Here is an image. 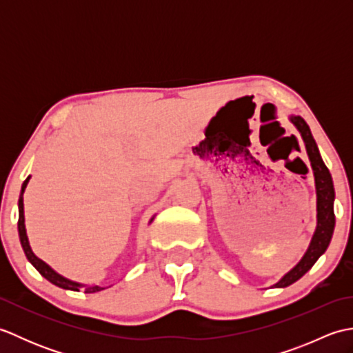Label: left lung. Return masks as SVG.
I'll list each match as a JSON object with an SVG mask.
<instances>
[{"instance_id": "1", "label": "left lung", "mask_w": 353, "mask_h": 353, "mask_svg": "<svg viewBox=\"0 0 353 353\" xmlns=\"http://www.w3.org/2000/svg\"><path fill=\"white\" fill-rule=\"evenodd\" d=\"M290 121L296 125V129L302 134V139L306 147V153H308L311 167L314 171V181H316V191H317V228H316V232H314L311 244L308 247V250H306V253L303 254V258L299 261V264L296 267H292L279 282L274 283L276 288L288 287V285L301 279L308 270H311V267L316 264L317 259L326 252L329 243H331L334 228H335V214H334L335 191H334L331 172H329L323 159H321L319 147L316 144V141H314L310 125L305 123V119L302 117L291 115Z\"/></svg>"}]
</instances>
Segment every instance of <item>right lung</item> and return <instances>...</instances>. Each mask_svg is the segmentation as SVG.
I'll return each instance as SVG.
<instances>
[{"label":"right lung","mask_w":353,"mask_h":353,"mask_svg":"<svg viewBox=\"0 0 353 353\" xmlns=\"http://www.w3.org/2000/svg\"><path fill=\"white\" fill-rule=\"evenodd\" d=\"M30 181V176L26 179L24 183H22V188H21V194H19V201H18V208H19V220H18V232H19V241L22 245V250H24L27 259L30 261V264H32L37 272H39L45 279L50 281L51 283L57 285V287H61L63 290H71V291H79L81 287H85V292H97V291H101L104 290L103 287H99V285H92V287H86L83 283H79V282H74L66 279V277L61 276L59 273H56L54 270H52L48 264H45L42 259H39L33 253L32 247H30L28 243V238H27V232H26V220H24V191L27 188V183ZM153 221V219L150 220V223Z\"/></svg>","instance_id":"add662e5"}]
</instances>
